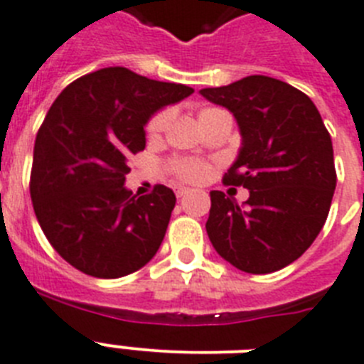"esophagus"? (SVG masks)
Segmentation results:
<instances>
[{"mask_svg":"<svg viewBox=\"0 0 364 364\" xmlns=\"http://www.w3.org/2000/svg\"><path fill=\"white\" fill-rule=\"evenodd\" d=\"M175 193H176V197H178V199H182V197H186V195L189 193V189L188 188H182V186H176Z\"/></svg>","mask_w":364,"mask_h":364,"instance_id":"obj_1","label":"esophagus"}]
</instances>
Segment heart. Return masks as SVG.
I'll list each match as a JSON object with an SVG mask.
<instances>
[{
  "label": "heart",
  "instance_id": "b5f03b06",
  "mask_svg": "<svg viewBox=\"0 0 364 364\" xmlns=\"http://www.w3.org/2000/svg\"><path fill=\"white\" fill-rule=\"evenodd\" d=\"M210 111H214V109L200 111L199 119H203V117L206 115V113H210ZM169 121H171L169 111H160L158 115L152 117V121H150L149 126H146L149 137H152V139H154V137H160V135L165 132V128H167V124H169ZM173 169H175L176 176L182 180H186V182H200V180L206 176V173H208L206 165L200 164V161H195V160L175 161Z\"/></svg>",
  "mask_w": 364,
  "mask_h": 364
}]
</instances>
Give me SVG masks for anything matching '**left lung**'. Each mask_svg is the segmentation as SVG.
Returning a JSON list of instances; mask_svg holds the SVG:
<instances>
[{
	"instance_id": "left-lung-1",
	"label": "left lung",
	"mask_w": 364,
	"mask_h": 364,
	"mask_svg": "<svg viewBox=\"0 0 364 364\" xmlns=\"http://www.w3.org/2000/svg\"><path fill=\"white\" fill-rule=\"evenodd\" d=\"M199 92L238 122L242 146L223 182L249 189L243 204L210 191V242L242 272H277L326 223L337 186L331 135L311 98L275 77L247 76Z\"/></svg>"
}]
</instances>
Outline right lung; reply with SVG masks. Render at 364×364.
I'll return each instance as SVG.
<instances>
[{
    "instance_id": "right-lung-1",
    "label": "right lung",
    "mask_w": 364,
    "mask_h": 364,
    "mask_svg": "<svg viewBox=\"0 0 364 364\" xmlns=\"http://www.w3.org/2000/svg\"><path fill=\"white\" fill-rule=\"evenodd\" d=\"M191 92L107 67L55 98L35 139L29 191L42 232L76 269L124 277L160 249L176 197L167 186L134 197L124 186L128 158L145 149L152 115Z\"/></svg>"
}]
</instances>
